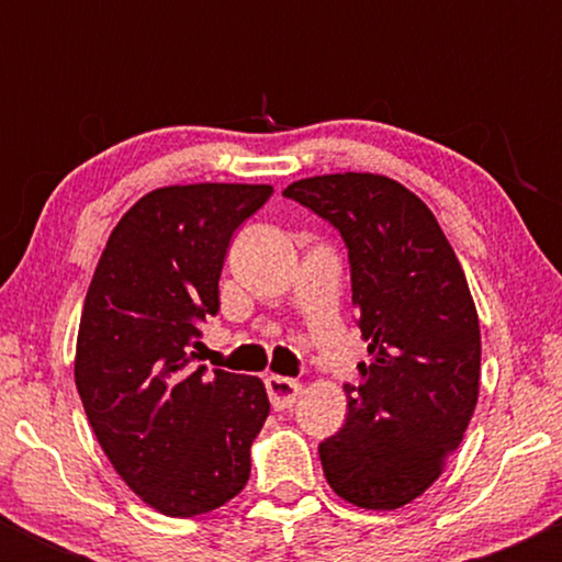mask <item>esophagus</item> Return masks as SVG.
Segmentation results:
<instances>
[{"label":"esophagus","mask_w":562,"mask_h":562,"mask_svg":"<svg viewBox=\"0 0 562 562\" xmlns=\"http://www.w3.org/2000/svg\"><path fill=\"white\" fill-rule=\"evenodd\" d=\"M267 393H269V402H272L274 409H290V406L299 402L301 383L299 380H290L282 375H269Z\"/></svg>","instance_id":"esophagus-1"}]
</instances>
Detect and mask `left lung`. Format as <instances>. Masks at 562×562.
Segmentation results:
<instances>
[{
  "mask_svg": "<svg viewBox=\"0 0 562 562\" xmlns=\"http://www.w3.org/2000/svg\"><path fill=\"white\" fill-rule=\"evenodd\" d=\"M288 198L335 224L351 259V301L370 364L346 385L348 415L319 443L340 499L398 509L417 499L460 447L481 389L475 301L434 211L370 171L306 177Z\"/></svg>",
  "mask_w": 562,
  "mask_h": 562,
  "instance_id": "left-lung-1",
  "label": "left lung"
}]
</instances>
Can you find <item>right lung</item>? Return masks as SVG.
<instances>
[{"mask_svg": "<svg viewBox=\"0 0 562 562\" xmlns=\"http://www.w3.org/2000/svg\"><path fill=\"white\" fill-rule=\"evenodd\" d=\"M269 184H171L121 216L97 261L76 338L83 412L115 473L145 505L192 518L250 475L269 417L261 378L192 370L198 322L218 312L229 237Z\"/></svg>", "mask_w": 562, "mask_h": 562, "instance_id": "add662e5", "label": "right lung"}]
</instances>
